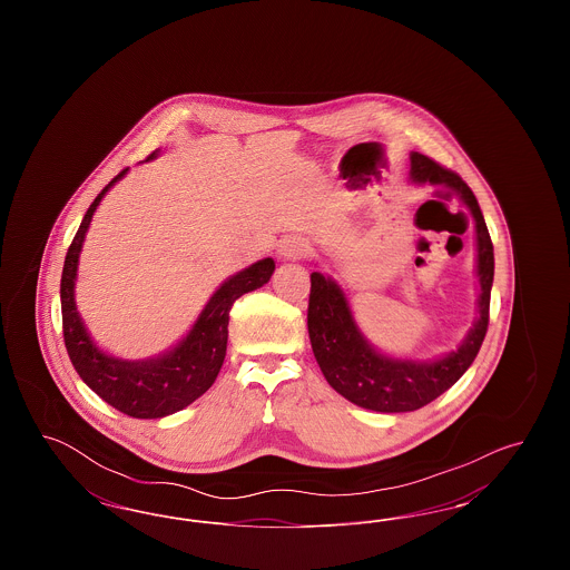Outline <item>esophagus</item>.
Instances as JSON below:
<instances>
[{
	"label": "esophagus",
	"mask_w": 570,
	"mask_h": 570,
	"mask_svg": "<svg viewBox=\"0 0 570 570\" xmlns=\"http://www.w3.org/2000/svg\"><path fill=\"white\" fill-rule=\"evenodd\" d=\"M277 254L284 261H301V258H305L309 254V245H307V242L298 239V237H288V239L279 242Z\"/></svg>",
	"instance_id": "1"
}]
</instances>
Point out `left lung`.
Returning <instances> with one entry per match:
<instances>
[{"instance_id": "8db88e82", "label": "left lung", "mask_w": 570, "mask_h": 570, "mask_svg": "<svg viewBox=\"0 0 570 570\" xmlns=\"http://www.w3.org/2000/svg\"><path fill=\"white\" fill-rule=\"evenodd\" d=\"M410 177L414 184L446 186L455 191L476 228V275L481 284L479 318L468 331L455 353L434 361L393 358L379 353L363 337L354 323L344 291L323 273H312L307 331L314 356L326 382L356 406L376 412H412L428 406L451 389L472 365L489 325V298L493 284V245L479 200L458 173L440 166L432 158L412 151Z\"/></svg>"}]
</instances>
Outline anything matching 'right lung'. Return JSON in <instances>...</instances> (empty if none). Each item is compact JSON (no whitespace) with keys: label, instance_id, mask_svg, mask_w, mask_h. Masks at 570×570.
Instances as JSON below:
<instances>
[{"label":"right lung","instance_id":"add662e5","mask_svg":"<svg viewBox=\"0 0 570 570\" xmlns=\"http://www.w3.org/2000/svg\"><path fill=\"white\" fill-rule=\"evenodd\" d=\"M154 151L147 160H154ZM128 168H124L105 190L96 196L82 217L81 226L68 247L61 272V325L68 356L82 382L100 395L107 404L135 419H163L179 412L198 400L217 379L226 356L228 314L237 298L265 286L272 277L275 263L263 258L244 272L228 277L214 297L207 301L190 333L168 353L156 358L126 361L100 351L82 325L75 303V282L79 269L85 233L102 196L115 186Z\"/></svg>","mask_w":570,"mask_h":570}]
</instances>
